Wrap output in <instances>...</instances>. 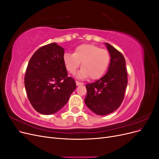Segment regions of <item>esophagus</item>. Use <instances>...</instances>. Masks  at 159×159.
I'll return each mask as SVG.
<instances>
[{"label": "esophagus", "mask_w": 159, "mask_h": 159, "mask_svg": "<svg viewBox=\"0 0 159 159\" xmlns=\"http://www.w3.org/2000/svg\"><path fill=\"white\" fill-rule=\"evenodd\" d=\"M76 85H77V86L81 85H84V83H81V82H80V81H76Z\"/></svg>", "instance_id": "obj_1"}]
</instances>
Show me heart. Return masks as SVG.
<instances>
[{
	"instance_id": "heart-1",
	"label": "heart",
	"mask_w": 159,
	"mask_h": 159,
	"mask_svg": "<svg viewBox=\"0 0 159 159\" xmlns=\"http://www.w3.org/2000/svg\"><path fill=\"white\" fill-rule=\"evenodd\" d=\"M109 52L100 47L83 44L75 48L74 54L66 53L63 61L66 70L71 74H75L81 63V70L79 74L81 78H89L98 80L106 73L110 64Z\"/></svg>"
}]
</instances>
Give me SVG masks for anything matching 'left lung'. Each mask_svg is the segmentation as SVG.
Returning a JSON list of instances; mask_svg holds the SVG:
<instances>
[{
    "label": "left lung",
    "mask_w": 159,
    "mask_h": 159,
    "mask_svg": "<svg viewBox=\"0 0 159 159\" xmlns=\"http://www.w3.org/2000/svg\"><path fill=\"white\" fill-rule=\"evenodd\" d=\"M111 56L108 71L95 82L86 84L85 103L93 112L105 115L121 105L127 85V71L123 55L105 43Z\"/></svg>",
    "instance_id": "1"
}]
</instances>
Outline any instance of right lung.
<instances>
[{
  "label": "right lung",
  "mask_w": 159,
  "mask_h": 159,
  "mask_svg": "<svg viewBox=\"0 0 159 159\" xmlns=\"http://www.w3.org/2000/svg\"><path fill=\"white\" fill-rule=\"evenodd\" d=\"M64 55L63 48L51 43L36 50L28 62L25 89L32 107L41 114L56 113L76 88L75 80L68 75Z\"/></svg>",
  "instance_id": "add662e5"
}]
</instances>
